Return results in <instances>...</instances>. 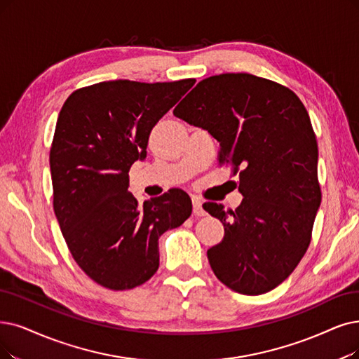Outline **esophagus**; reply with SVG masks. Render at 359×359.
Segmentation results:
<instances>
[{
    "instance_id": "34e87169",
    "label": "esophagus",
    "mask_w": 359,
    "mask_h": 359,
    "mask_svg": "<svg viewBox=\"0 0 359 359\" xmlns=\"http://www.w3.org/2000/svg\"><path fill=\"white\" fill-rule=\"evenodd\" d=\"M193 213L196 217H205V210L202 208V200H200L197 196H193Z\"/></svg>"
}]
</instances>
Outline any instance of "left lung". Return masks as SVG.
Returning a JSON list of instances; mask_svg holds the SVG:
<instances>
[{
	"label": "left lung",
	"instance_id": "obj_1",
	"mask_svg": "<svg viewBox=\"0 0 359 359\" xmlns=\"http://www.w3.org/2000/svg\"><path fill=\"white\" fill-rule=\"evenodd\" d=\"M174 114L217 140L219 165L240 180L236 210L203 205L225 229L208 250L213 274L241 294L276 289L306 253L321 203L318 146L304 103L274 81L221 74L200 81Z\"/></svg>",
	"mask_w": 359,
	"mask_h": 359
}]
</instances>
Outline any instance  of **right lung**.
<instances>
[{
  "label": "right lung",
  "mask_w": 359,
  "mask_h": 359,
  "mask_svg": "<svg viewBox=\"0 0 359 359\" xmlns=\"http://www.w3.org/2000/svg\"><path fill=\"white\" fill-rule=\"evenodd\" d=\"M196 79L98 82L65 102L50 149L53 208L75 262L109 290H130L159 268V237L191 215L180 190L140 203L128 191L153 126Z\"/></svg>",
  "instance_id": "1"
}]
</instances>
